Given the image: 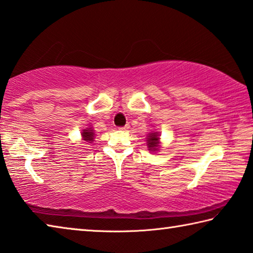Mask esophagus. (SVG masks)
<instances>
[{
  "instance_id": "esophagus-1",
  "label": "esophagus",
  "mask_w": 253,
  "mask_h": 253,
  "mask_svg": "<svg viewBox=\"0 0 253 253\" xmlns=\"http://www.w3.org/2000/svg\"><path fill=\"white\" fill-rule=\"evenodd\" d=\"M130 127V126L129 124H126V126H120L119 127V130H122V131H126V130H127Z\"/></svg>"
}]
</instances>
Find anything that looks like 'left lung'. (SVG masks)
I'll use <instances>...</instances> for the list:
<instances>
[{"instance_id":"1","label":"left lung","mask_w":253,"mask_h":253,"mask_svg":"<svg viewBox=\"0 0 253 253\" xmlns=\"http://www.w3.org/2000/svg\"><path fill=\"white\" fill-rule=\"evenodd\" d=\"M147 139H148L147 140V145L149 148V151H151V152L158 151L159 144H160V142H159L160 138H159L158 132H152V133H149Z\"/></svg>"}]
</instances>
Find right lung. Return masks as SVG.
<instances>
[{
	"mask_svg": "<svg viewBox=\"0 0 253 253\" xmlns=\"http://www.w3.org/2000/svg\"><path fill=\"white\" fill-rule=\"evenodd\" d=\"M82 138L87 143H92V141L94 140V131L92 130V127H86L82 132Z\"/></svg>",
	"mask_w": 253,
	"mask_h": 253,
	"instance_id": "obj_1",
	"label": "right lung"
}]
</instances>
